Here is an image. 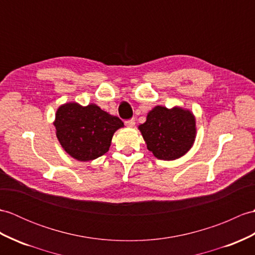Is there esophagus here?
Returning a JSON list of instances; mask_svg holds the SVG:
<instances>
[{
  "label": "esophagus",
  "instance_id": "1",
  "mask_svg": "<svg viewBox=\"0 0 255 255\" xmlns=\"http://www.w3.org/2000/svg\"><path fill=\"white\" fill-rule=\"evenodd\" d=\"M125 125L127 127H133L135 125V120H134V118H130V120L125 122Z\"/></svg>",
  "mask_w": 255,
  "mask_h": 255
}]
</instances>
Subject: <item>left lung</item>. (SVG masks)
<instances>
[{
	"label": "left lung",
	"mask_w": 255,
	"mask_h": 255,
	"mask_svg": "<svg viewBox=\"0 0 255 255\" xmlns=\"http://www.w3.org/2000/svg\"><path fill=\"white\" fill-rule=\"evenodd\" d=\"M146 147L155 157L176 159L189 151L195 138V120L189 111L156 106L139 126Z\"/></svg>",
	"instance_id": "left-lung-1"
}]
</instances>
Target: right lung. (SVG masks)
Returning <instances> with one entry per match:
<instances>
[{
  "instance_id": "right-lung-1",
  "label": "right lung",
  "mask_w": 255,
  "mask_h": 255,
  "mask_svg": "<svg viewBox=\"0 0 255 255\" xmlns=\"http://www.w3.org/2000/svg\"><path fill=\"white\" fill-rule=\"evenodd\" d=\"M54 126L60 143L78 161H91L109 151L112 138L124 123L96 104L82 108L77 103L62 105Z\"/></svg>"
}]
</instances>
